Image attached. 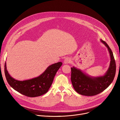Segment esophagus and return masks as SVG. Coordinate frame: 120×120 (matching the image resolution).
Returning a JSON list of instances; mask_svg holds the SVG:
<instances>
[{"label":"esophagus","instance_id":"obj_1","mask_svg":"<svg viewBox=\"0 0 120 120\" xmlns=\"http://www.w3.org/2000/svg\"><path fill=\"white\" fill-rule=\"evenodd\" d=\"M71 59H70V58H65V59L64 60V64H67L70 63L71 62Z\"/></svg>","mask_w":120,"mask_h":120}]
</instances>
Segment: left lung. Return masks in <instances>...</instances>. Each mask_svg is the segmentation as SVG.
Returning a JSON list of instances; mask_svg holds the SVG:
<instances>
[{"instance_id": "obj_1", "label": "left lung", "mask_w": 120, "mask_h": 120, "mask_svg": "<svg viewBox=\"0 0 120 120\" xmlns=\"http://www.w3.org/2000/svg\"><path fill=\"white\" fill-rule=\"evenodd\" d=\"M108 49L110 63L108 69L103 75L92 76L75 66L71 67V82L75 91L85 96L97 95L106 89L112 82L116 73V64L111 48L104 41L100 40Z\"/></svg>"}]
</instances>
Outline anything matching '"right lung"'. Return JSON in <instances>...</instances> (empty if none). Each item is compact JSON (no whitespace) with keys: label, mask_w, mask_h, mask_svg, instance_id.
Here are the masks:
<instances>
[{"label":"right lung","mask_w":120,"mask_h":120,"mask_svg":"<svg viewBox=\"0 0 120 120\" xmlns=\"http://www.w3.org/2000/svg\"><path fill=\"white\" fill-rule=\"evenodd\" d=\"M61 62L49 65L39 76L32 79L19 81L13 78L9 74L5 64V74L10 86L19 93L30 97L41 96L46 93L52 84L54 77L62 66Z\"/></svg>","instance_id":"add662e5"}]
</instances>
